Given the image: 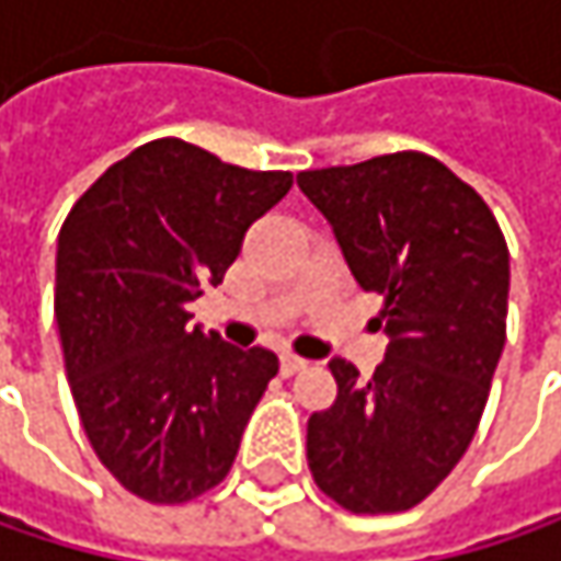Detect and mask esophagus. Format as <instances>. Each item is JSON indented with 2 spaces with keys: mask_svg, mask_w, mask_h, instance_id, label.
I'll use <instances>...</instances> for the list:
<instances>
[{
  "mask_svg": "<svg viewBox=\"0 0 561 561\" xmlns=\"http://www.w3.org/2000/svg\"><path fill=\"white\" fill-rule=\"evenodd\" d=\"M305 367H308L305 357H298V354H282V374H285V377H291V374H298V370H305Z\"/></svg>",
  "mask_w": 561,
  "mask_h": 561,
  "instance_id": "esophagus-1",
  "label": "esophagus"
}]
</instances>
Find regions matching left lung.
<instances>
[{"label": "left lung", "instance_id": "1", "mask_svg": "<svg viewBox=\"0 0 561 561\" xmlns=\"http://www.w3.org/2000/svg\"><path fill=\"white\" fill-rule=\"evenodd\" d=\"M390 347L370 380L341 357L308 419L314 484L351 513L422 504L468 451L506 341L510 253L484 197L425 152L301 171Z\"/></svg>", "mask_w": 561, "mask_h": 561}]
</instances>
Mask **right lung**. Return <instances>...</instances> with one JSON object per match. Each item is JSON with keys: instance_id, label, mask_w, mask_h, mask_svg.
<instances>
[{"instance_id": "1", "label": "right lung", "mask_w": 561, "mask_h": 561, "mask_svg": "<svg viewBox=\"0 0 561 561\" xmlns=\"http://www.w3.org/2000/svg\"><path fill=\"white\" fill-rule=\"evenodd\" d=\"M291 171H250L156 139L110 165L57 233L55 318L83 432L106 471L149 504L217 488L279 374L191 324L187 301L220 285L253 220Z\"/></svg>"}]
</instances>
